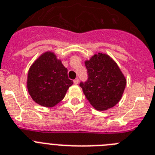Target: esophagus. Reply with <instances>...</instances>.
<instances>
[{
    "label": "esophagus",
    "instance_id": "esophagus-1",
    "mask_svg": "<svg viewBox=\"0 0 155 155\" xmlns=\"http://www.w3.org/2000/svg\"><path fill=\"white\" fill-rule=\"evenodd\" d=\"M74 84H79V79H75V80H73Z\"/></svg>",
    "mask_w": 155,
    "mask_h": 155
}]
</instances>
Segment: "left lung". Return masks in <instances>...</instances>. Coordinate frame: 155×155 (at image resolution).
<instances>
[{
    "instance_id": "1",
    "label": "left lung",
    "mask_w": 155,
    "mask_h": 155,
    "mask_svg": "<svg viewBox=\"0 0 155 155\" xmlns=\"http://www.w3.org/2000/svg\"><path fill=\"white\" fill-rule=\"evenodd\" d=\"M84 64L89 77L80 87L90 104L98 111L115 106L121 99L127 83L117 64L103 53H94Z\"/></svg>"
}]
</instances>
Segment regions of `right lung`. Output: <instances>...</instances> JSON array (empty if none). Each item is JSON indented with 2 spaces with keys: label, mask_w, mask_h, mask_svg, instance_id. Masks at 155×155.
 I'll use <instances>...</instances> for the list:
<instances>
[{
  "label": "right lung",
  "mask_w": 155,
  "mask_h": 155,
  "mask_svg": "<svg viewBox=\"0 0 155 155\" xmlns=\"http://www.w3.org/2000/svg\"><path fill=\"white\" fill-rule=\"evenodd\" d=\"M72 84L61 60L52 51L41 53L27 73L28 93L34 102L44 107H53L59 103Z\"/></svg>",
  "instance_id": "add662e5"
}]
</instances>
